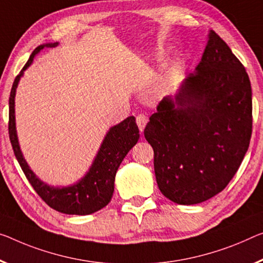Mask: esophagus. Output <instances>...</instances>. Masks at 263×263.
I'll return each mask as SVG.
<instances>
[{"mask_svg":"<svg viewBox=\"0 0 263 263\" xmlns=\"http://www.w3.org/2000/svg\"><path fill=\"white\" fill-rule=\"evenodd\" d=\"M136 123H137V126H139L140 132L142 133V132L144 130L145 124L148 123V118H147V116H145L144 114L137 115V116H136Z\"/></svg>","mask_w":263,"mask_h":263,"instance_id":"34e87169","label":"esophagus"}]
</instances>
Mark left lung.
I'll use <instances>...</instances> for the list:
<instances>
[{"label":"left lung","instance_id":"1","mask_svg":"<svg viewBox=\"0 0 263 263\" xmlns=\"http://www.w3.org/2000/svg\"><path fill=\"white\" fill-rule=\"evenodd\" d=\"M252 110L247 71L211 30L195 71L174 98L161 101L144 128L161 193L177 204H196L223 191L248 151Z\"/></svg>","mask_w":263,"mask_h":263}]
</instances>
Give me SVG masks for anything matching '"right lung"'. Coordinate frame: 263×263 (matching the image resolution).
<instances>
[{
	"instance_id": "1",
	"label": "right lung",
	"mask_w": 263,
	"mask_h": 263,
	"mask_svg": "<svg viewBox=\"0 0 263 263\" xmlns=\"http://www.w3.org/2000/svg\"><path fill=\"white\" fill-rule=\"evenodd\" d=\"M56 46H59L58 42L39 46L30 55L21 72L16 76L9 98V137L15 156L24 175L35 192L50 208L69 215H89L106 207L110 202L114 193L116 172L128 152L139 141V128L134 116H129L109 129L89 171L76 183L68 187H54L40 180L24 160L20 148L15 122V95L24 70L33 63L35 56L44 48H54Z\"/></svg>"
}]
</instances>
